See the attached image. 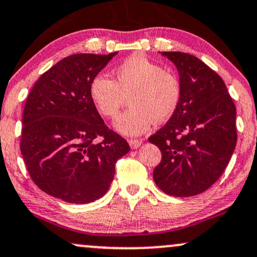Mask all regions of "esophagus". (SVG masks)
Returning a JSON list of instances; mask_svg holds the SVG:
<instances>
[{
    "mask_svg": "<svg viewBox=\"0 0 257 257\" xmlns=\"http://www.w3.org/2000/svg\"><path fill=\"white\" fill-rule=\"evenodd\" d=\"M128 142H129V145H131V147H132L133 149H136V148H139L140 146H141L142 140H139V139H129Z\"/></svg>",
    "mask_w": 257,
    "mask_h": 257,
    "instance_id": "esophagus-1",
    "label": "esophagus"
}]
</instances>
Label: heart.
I'll return each mask as SVG.
<instances>
[{"instance_id":"heart-1","label":"heart","mask_w":257,"mask_h":257,"mask_svg":"<svg viewBox=\"0 0 257 257\" xmlns=\"http://www.w3.org/2000/svg\"><path fill=\"white\" fill-rule=\"evenodd\" d=\"M115 80L98 74L91 80L90 95L103 116L116 119L115 128L124 135L144 134L153 122L172 117L180 100V82L173 71L162 69L144 54H133L113 70Z\"/></svg>"}]
</instances>
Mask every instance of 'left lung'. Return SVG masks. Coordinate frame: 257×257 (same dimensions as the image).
I'll use <instances>...</instances> for the list:
<instances>
[{"instance_id": "left-lung-1", "label": "left lung", "mask_w": 257, "mask_h": 257, "mask_svg": "<svg viewBox=\"0 0 257 257\" xmlns=\"http://www.w3.org/2000/svg\"><path fill=\"white\" fill-rule=\"evenodd\" d=\"M161 54L177 67L181 92L170 121L148 139L162 153L153 178L170 196H196L218 180L231 159L236 106L222 78L197 57Z\"/></svg>"}]
</instances>
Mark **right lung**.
I'll return each instance as SVG.
<instances>
[{
  "label": "right lung",
  "mask_w": 257,
  "mask_h": 257,
  "mask_svg": "<svg viewBox=\"0 0 257 257\" xmlns=\"http://www.w3.org/2000/svg\"><path fill=\"white\" fill-rule=\"evenodd\" d=\"M117 52L64 58L34 84L22 115L21 154L41 191L72 204L103 197L115 164L131 151L105 125L90 95L91 80Z\"/></svg>",
  "instance_id": "add662e5"
}]
</instances>
